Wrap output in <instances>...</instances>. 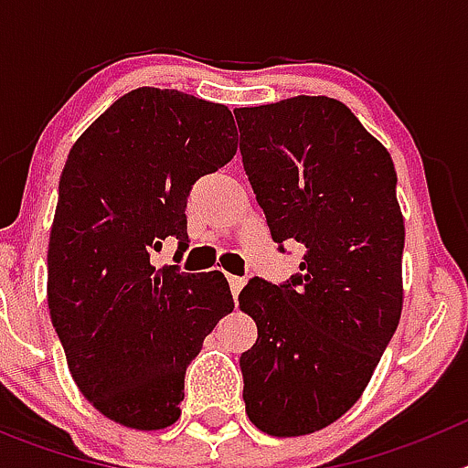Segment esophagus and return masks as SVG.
<instances>
[{
	"label": "esophagus",
	"mask_w": 468,
	"mask_h": 468,
	"mask_svg": "<svg viewBox=\"0 0 468 468\" xmlns=\"http://www.w3.org/2000/svg\"><path fill=\"white\" fill-rule=\"evenodd\" d=\"M227 281H229V288H231V295H234V300L239 297V292H241V288L246 285V281L239 279V276H227Z\"/></svg>",
	"instance_id": "esophagus-1"
}]
</instances>
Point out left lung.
<instances>
[{"instance_id":"8db88e82","label":"left lung","mask_w":468,"mask_h":468,"mask_svg":"<svg viewBox=\"0 0 468 468\" xmlns=\"http://www.w3.org/2000/svg\"><path fill=\"white\" fill-rule=\"evenodd\" d=\"M234 114L271 239L304 253L291 283L253 279L239 295L258 325L239 361L246 415L270 436H307L354 408L400 321L396 168L335 98L295 95Z\"/></svg>"}]
</instances>
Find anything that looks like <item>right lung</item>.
<instances>
[{
	"instance_id": "right-lung-1",
	"label": "right lung",
	"mask_w": 468,
	"mask_h": 468,
	"mask_svg": "<svg viewBox=\"0 0 468 468\" xmlns=\"http://www.w3.org/2000/svg\"><path fill=\"white\" fill-rule=\"evenodd\" d=\"M237 154L220 102L143 86L69 150L48 237L47 300L69 375L95 410L135 431L180 420L185 370L234 309L222 271L156 270L168 237L187 248L192 185Z\"/></svg>"
}]
</instances>
